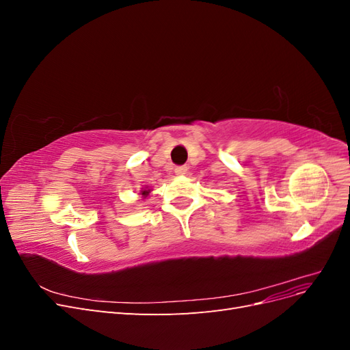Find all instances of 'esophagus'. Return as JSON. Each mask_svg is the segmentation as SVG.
Returning a JSON list of instances; mask_svg holds the SVG:
<instances>
[{
	"instance_id": "1",
	"label": "esophagus",
	"mask_w": 350,
	"mask_h": 350,
	"mask_svg": "<svg viewBox=\"0 0 350 350\" xmlns=\"http://www.w3.org/2000/svg\"><path fill=\"white\" fill-rule=\"evenodd\" d=\"M175 174H176L178 176L185 175V174H187V166H176V167H175Z\"/></svg>"
}]
</instances>
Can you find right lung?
<instances>
[{
	"instance_id": "right-lung-1",
	"label": "right lung",
	"mask_w": 350,
	"mask_h": 350,
	"mask_svg": "<svg viewBox=\"0 0 350 350\" xmlns=\"http://www.w3.org/2000/svg\"><path fill=\"white\" fill-rule=\"evenodd\" d=\"M150 193H152V188H149V187H143L142 189H140V196H142V198L143 200H146L147 197H149L150 196Z\"/></svg>"
}]
</instances>
